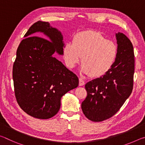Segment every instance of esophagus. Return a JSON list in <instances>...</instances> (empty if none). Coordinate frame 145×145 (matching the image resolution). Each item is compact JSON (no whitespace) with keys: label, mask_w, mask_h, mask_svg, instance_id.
Wrapping results in <instances>:
<instances>
[{"label":"esophagus","mask_w":145,"mask_h":145,"mask_svg":"<svg viewBox=\"0 0 145 145\" xmlns=\"http://www.w3.org/2000/svg\"><path fill=\"white\" fill-rule=\"evenodd\" d=\"M79 86H84V84H85V82H84V80L82 79V78H79Z\"/></svg>","instance_id":"obj_1"}]
</instances>
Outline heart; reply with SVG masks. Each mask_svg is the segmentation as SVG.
I'll return each instance as SVG.
<instances>
[{
    "label": "heart",
    "instance_id": "obj_1",
    "mask_svg": "<svg viewBox=\"0 0 145 145\" xmlns=\"http://www.w3.org/2000/svg\"><path fill=\"white\" fill-rule=\"evenodd\" d=\"M81 57L80 70L91 77L104 75L113 67L118 56V47L100 32H79L73 38V43L63 48V58L68 67L74 68Z\"/></svg>",
    "mask_w": 145,
    "mask_h": 145
}]
</instances>
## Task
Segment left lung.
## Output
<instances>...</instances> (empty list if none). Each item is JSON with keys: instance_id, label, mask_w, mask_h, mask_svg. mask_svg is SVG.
<instances>
[{"instance_id": "1", "label": "left lung", "mask_w": 145, "mask_h": 145, "mask_svg": "<svg viewBox=\"0 0 145 145\" xmlns=\"http://www.w3.org/2000/svg\"><path fill=\"white\" fill-rule=\"evenodd\" d=\"M116 38L118 56L113 67L105 75L85 85L88 95L81 108L85 116L92 121H102L114 115L133 89V45L121 33H116Z\"/></svg>"}]
</instances>
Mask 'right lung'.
Segmentation results:
<instances>
[{"label": "right lung", "mask_w": 145, "mask_h": 145, "mask_svg": "<svg viewBox=\"0 0 145 145\" xmlns=\"http://www.w3.org/2000/svg\"><path fill=\"white\" fill-rule=\"evenodd\" d=\"M43 32L47 39L33 37ZM20 43L13 67L14 94L19 106L30 116L48 119L57 113L61 99L78 85L77 76L54 53L63 55L65 43L60 31L50 24L38 21Z\"/></svg>", "instance_id": "right-lung-1"}]
</instances>
